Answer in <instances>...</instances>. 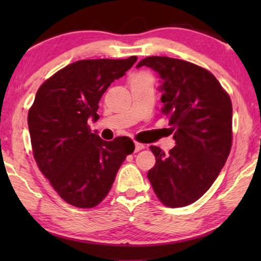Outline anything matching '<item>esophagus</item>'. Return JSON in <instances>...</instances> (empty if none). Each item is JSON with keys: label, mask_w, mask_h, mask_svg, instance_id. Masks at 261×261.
I'll return each mask as SVG.
<instances>
[{"label": "esophagus", "mask_w": 261, "mask_h": 261, "mask_svg": "<svg viewBox=\"0 0 261 261\" xmlns=\"http://www.w3.org/2000/svg\"><path fill=\"white\" fill-rule=\"evenodd\" d=\"M144 148H145V146L140 144V142H135V152L141 151V149H144Z\"/></svg>", "instance_id": "34e87169"}]
</instances>
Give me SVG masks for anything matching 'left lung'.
Masks as SVG:
<instances>
[{
	"label": "left lung",
	"instance_id": "obj_1",
	"mask_svg": "<svg viewBox=\"0 0 261 261\" xmlns=\"http://www.w3.org/2000/svg\"><path fill=\"white\" fill-rule=\"evenodd\" d=\"M141 66L159 74L162 113L176 141L167 154L149 147L156 162L147 177L164 204L189 205L209 190L229 155L230 98L214 74L192 63L154 56L142 59Z\"/></svg>",
	"mask_w": 261,
	"mask_h": 261
}]
</instances>
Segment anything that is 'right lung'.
I'll return each mask as SVG.
<instances>
[{
  "label": "right lung",
  "mask_w": 261,
  "mask_h": 261,
  "mask_svg": "<svg viewBox=\"0 0 261 261\" xmlns=\"http://www.w3.org/2000/svg\"><path fill=\"white\" fill-rule=\"evenodd\" d=\"M85 59L70 64L41 84L28 112L33 155L42 174L64 201L92 208L108 195L126 156L127 137L106 141L88 122L98 120V102L109 85L137 62Z\"/></svg>",
  "instance_id": "obj_1"
}]
</instances>
